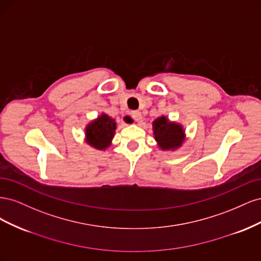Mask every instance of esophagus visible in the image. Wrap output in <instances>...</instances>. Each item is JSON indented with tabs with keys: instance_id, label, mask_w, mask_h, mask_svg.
I'll return each mask as SVG.
<instances>
[{
	"instance_id": "34e87169",
	"label": "esophagus",
	"mask_w": 261,
	"mask_h": 261,
	"mask_svg": "<svg viewBox=\"0 0 261 261\" xmlns=\"http://www.w3.org/2000/svg\"><path fill=\"white\" fill-rule=\"evenodd\" d=\"M132 117L135 120L137 123H140L141 120H143V116H141V113L139 111H133L132 112Z\"/></svg>"
}]
</instances>
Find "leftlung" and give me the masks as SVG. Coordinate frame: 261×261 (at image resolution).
I'll return each mask as SVG.
<instances>
[{
	"mask_svg": "<svg viewBox=\"0 0 261 261\" xmlns=\"http://www.w3.org/2000/svg\"><path fill=\"white\" fill-rule=\"evenodd\" d=\"M152 132L156 145L162 151H175L186 140L183 125L170 121L165 115L159 116L152 122Z\"/></svg>",
	"mask_w": 261,
	"mask_h": 261,
	"instance_id": "left-lung-1",
	"label": "left lung"
}]
</instances>
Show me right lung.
<instances>
[{"label": "right lung", "mask_w": 261, "mask_h": 261, "mask_svg": "<svg viewBox=\"0 0 261 261\" xmlns=\"http://www.w3.org/2000/svg\"><path fill=\"white\" fill-rule=\"evenodd\" d=\"M114 118L102 112L85 127V143L97 150L108 149L112 144L116 130Z\"/></svg>", "instance_id": "add662e5"}]
</instances>
